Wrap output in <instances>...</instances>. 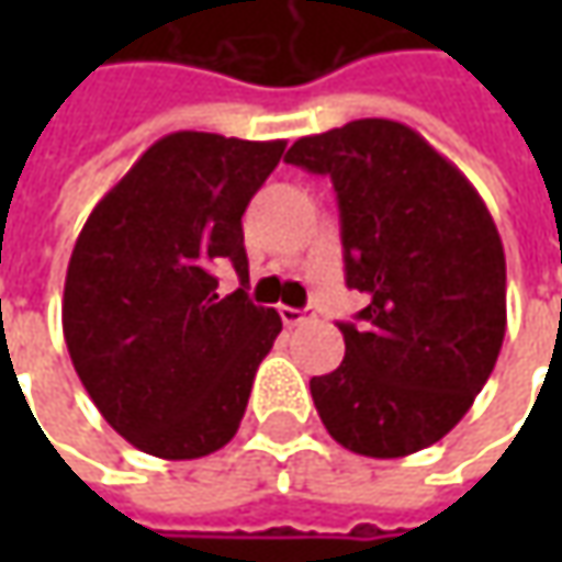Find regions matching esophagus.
Segmentation results:
<instances>
[{"instance_id":"esophagus-1","label":"esophagus","mask_w":562,"mask_h":562,"mask_svg":"<svg viewBox=\"0 0 562 562\" xmlns=\"http://www.w3.org/2000/svg\"><path fill=\"white\" fill-rule=\"evenodd\" d=\"M278 315H281V322L284 325H300V322H306V318H313V310H293V306H278Z\"/></svg>"}]
</instances>
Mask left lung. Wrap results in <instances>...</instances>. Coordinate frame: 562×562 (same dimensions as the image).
Segmentation results:
<instances>
[{
	"label": "left lung",
	"mask_w": 562,
	"mask_h": 562,
	"mask_svg": "<svg viewBox=\"0 0 562 562\" xmlns=\"http://www.w3.org/2000/svg\"><path fill=\"white\" fill-rule=\"evenodd\" d=\"M284 162L328 175L347 288L344 362L310 381L322 425L359 457L397 460L463 419L507 331V259L479 190L413 127L359 119L300 137Z\"/></svg>",
	"instance_id": "obj_1"
}]
</instances>
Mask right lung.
I'll return each instance as SVG.
<instances>
[{"instance_id": "right-lung-1", "label": "right lung", "mask_w": 562, "mask_h": 562, "mask_svg": "<svg viewBox=\"0 0 562 562\" xmlns=\"http://www.w3.org/2000/svg\"><path fill=\"white\" fill-rule=\"evenodd\" d=\"M284 140L178 131L112 187L77 237L61 328L102 419L143 453L200 460L240 428L281 315L238 289L217 296L231 261L247 288L244 212Z\"/></svg>"}]
</instances>
